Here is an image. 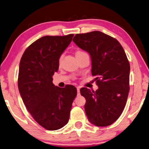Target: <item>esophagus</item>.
I'll return each mask as SVG.
<instances>
[{"label":"esophagus","mask_w":149,"mask_h":149,"mask_svg":"<svg viewBox=\"0 0 149 149\" xmlns=\"http://www.w3.org/2000/svg\"><path fill=\"white\" fill-rule=\"evenodd\" d=\"M77 91H78V95H80V87L77 86Z\"/></svg>","instance_id":"1"}]
</instances>
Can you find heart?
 Here are the masks:
<instances>
[{
  "mask_svg": "<svg viewBox=\"0 0 149 149\" xmlns=\"http://www.w3.org/2000/svg\"><path fill=\"white\" fill-rule=\"evenodd\" d=\"M84 53H85L84 52H83V51H78L76 52V55H77V54H84ZM62 56H61L60 58H59V61H58V63H59V64H61V61H62Z\"/></svg>",
  "mask_w": 149,
  "mask_h": 149,
  "instance_id": "b5f03b06",
  "label": "heart"
}]
</instances>
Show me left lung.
I'll list each match as a JSON object with an SVG mask.
<instances>
[{
  "instance_id": "left-lung-1",
  "label": "left lung",
  "mask_w": 149,
  "mask_h": 149,
  "mask_svg": "<svg viewBox=\"0 0 149 149\" xmlns=\"http://www.w3.org/2000/svg\"><path fill=\"white\" fill-rule=\"evenodd\" d=\"M73 41L91 57L97 91L80 89L86 99L85 112L96 126L112 125L119 118L130 91V65L124 49L114 37L100 31L76 34Z\"/></svg>"
}]
</instances>
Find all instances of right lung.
<instances>
[{
	"instance_id": "obj_1",
	"label": "right lung",
	"mask_w": 149,
	"mask_h": 149,
	"mask_svg": "<svg viewBox=\"0 0 149 149\" xmlns=\"http://www.w3.org/2000/svg\"><path fill=\"white\" fill-rule=\"evenodd\" d=\"M73 34L44 36L26 49L19 67L17 85L24 104L35 121L47 130H57L69 121L77 95L73 85L54 86L59 58L71 43Z\"/></svg>"
}]
</instances>
